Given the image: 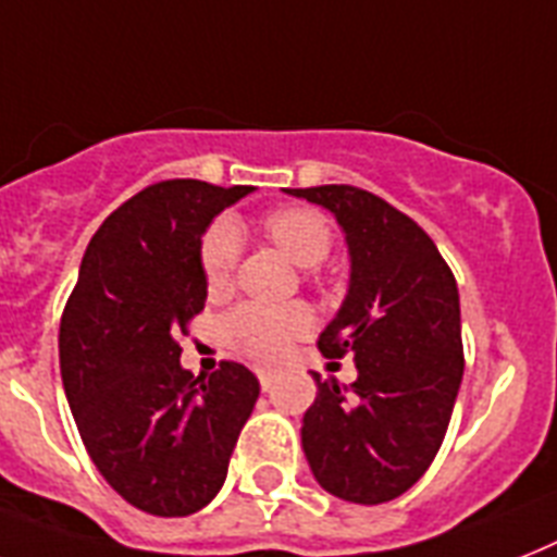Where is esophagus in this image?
<instances>
[{"label": "esophagus", "mask_w": 557, "mask_h": 557, "mask_svg": "<svg viewBox=\"0 0 557 557\" xmlns=\"http://www.w3.org/2000/svg\"><path fill=\"white\" fill-rule=\"evenodd\" d=\"M257 377H260V386L269 392L271 383H274V369H257Z\"/></svg>", "instance_id": "34e87169"}]
</instances>
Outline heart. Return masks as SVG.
Wrapping results in <instances>:
<instances>
[{
  "label": "heart",
  "instance_id": "heart-1",
  "mask_svg": "<svg viewBox=\"0 0 557 557\" xmlns=\"http://www.w3.org/2000/svg\"><path fill=\"white\" fill-rule=\"evenodd\" d=\"M263 228L274 246L302 269L320 265L332 251V225L320 211L302 206H286L269 211ZM239 260V228L234 220H216L202 237L200 265L211 292L228 288ZM223 341L232 349L255 360H277L294 341L314 329V314L302 302L269 306V302H243L223 318Z\"/></svg>",
  "mask_w": 557,
  "mask_h": 557
}]
</instances>
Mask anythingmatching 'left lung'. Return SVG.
Wrapping results in <instances>:
<instances>
[{
	"label": "left lung",
	"mask_w": 557,
	"mask_h": 557,
	"mask_svg": "<svg viewBox=\"0 0 557 557\" xmlns=\"http://www.w3.org/2000/svg\"><path fill=\"white\" fill-rule=\"evenodd\" d=\"M329 208L346 234L349 294L320 334L325 357H355L357 381H318L302 451L325 492L386 504L423 478L449 426L460 377L455 274L411 216L355 185L283 188Z\"/></svg>",
	"instance_id": "8db88e82"
}]
</instances>
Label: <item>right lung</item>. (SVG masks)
I'll use <instances>...</instances> for the list:
<instances>
[{
    "label": "right lung",
    "instance_id": "right-lung-1",
    "mask_svg": "<svg viewBox=\"0 0 557 557\" xmlns=\"http://www.w3.org/2000/svg\"><path fill=\"white\" fill-rule=\"evenodd\" d=\"M251 185L165 180L122 202L88 243L59 323V369L94 467L131 506L183 518L223 490L260 383L223 360L194 377L180 334L206 306L202 234Z\"/></svg>",
    "mask_w": 557,
    "mask_h": 557
}]
</instances>
